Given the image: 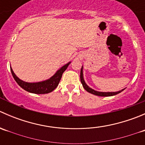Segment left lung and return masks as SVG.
Segmentation results:
<instances>
[{
    "instance_id": "left-lung-1",
    "label": "left lung",
    "mask_w": 145,
    "mask_h": 145,
    "mask_svg": "<svg viewBox=\"0 0 145 145\" xmlns=\"http://www.w3.org/2000/svg\"><path fill=\"white\" fill-rule=\"evenodd\" d=\"M80 78H81V82L82 85H83V88H84L85 90H86V91L88 92V93H91V94L95 95H97V96H101V97H109V96H113V95H115L118 94V93H120L121 92H122L123 90H124V89H123V90H120V91L111 92V93L110 92H108V93H104V92H97V91H95V90H93V89L90 88V87H88V86L86 85V83H85L84 79H83V67H81V69Z\"/></svg>"
}]
</instances>
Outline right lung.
<instances>
[{"label":"right lung","mask_w":145,"mask_h":145,"mask_svg":"<svg viewBox=\"0 0 145 145\" xmlns=\"http://www.w3.org/2000/svg\"><path fill=\"white\" fill-rule=\"evenodd\" d=\"M71 62H69L67 64L63 66L61 69H59L54 76H52L50 79L46 80L45 81L39 82V83H27V82L23 81L20 80L17 76L14 74V71H12V68H10L12 76L17 84L22 88L26 91L29 93H35V94H46L50 92L53 91L59 84L60 81L62 76L63 74L64 71L67 69L68 66Z\"/></svg>","instance_id":"right-lung-1"}]
</instances>
